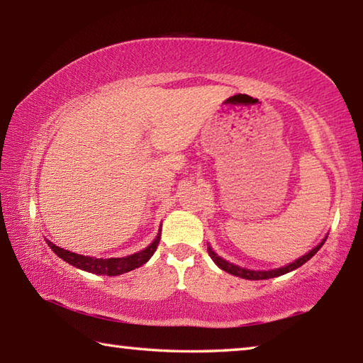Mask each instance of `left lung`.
Wrapping results in <instances>:
<instances>
[{"instance_id": "8db88e82", "label": "left lung", "mask_w": 363, "mask_h": 363, "mask_svg": "<svg viewBox=\"0 0 363 363\" xmlns=\"http://www.w3.org/2000/svg\"><path fill=\"white\" fill-rule=\"evenodd\" d=\"M325 240H327V237L323 238V240L317 245L315 248H312L309 253H306L304 256H301L299 259H296L294 262H290L286 264V266L280 267V269H272V270H250V269H245V267H240V266H235V264H232L229 261L223 259V257L218 256L214 251L211 250V247H208V255L211 256V259L216 262V266L219 269L225 270V272H229L232 275H235V277H240V279H247V280H267V279H274V277H279V275H284V274H288L291 272V270L298 269L303 266L304 262H307L311 259L312 256H314L318 250L322 248V245L325 243Z\"/></svg>"}]
</instances>
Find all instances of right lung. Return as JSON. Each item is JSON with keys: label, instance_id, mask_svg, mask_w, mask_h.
I'll use <instances>...</instances> for the list:
<instances>
[{"label": "right lung", "instance_id": "obj_1", "mask_svg": "<svg viewBox=\"0 0 363 363\" xmlns=\"http://www.w3.org/2000/svg\"><path fill=\"white\" fill-rule=\"evenodd\" d=\"M46 243H48V247L60 257V259H64L65 262L72 264L73 267L86 270V272H91V274L110 275V277H115V275H121L125 272H130V270H133V269H138L150 259L152 255L157 251V247L160 243V230H158V235L155 237V240H153L145 250L139 251V253H134L131 256L108 257V259L72 253V251L60 248V247H57V245H54L49 240H46Z\"/></svg>", "mask_w": 363, "mask_h": 363}]
</instances>
